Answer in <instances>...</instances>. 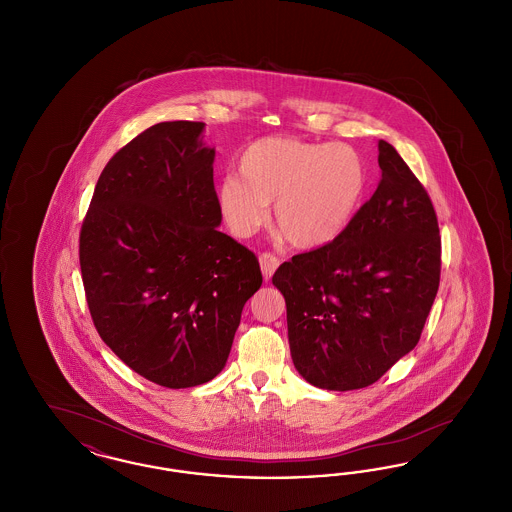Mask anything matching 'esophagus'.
Returning <instances> with one entry per match:
<instances>
[{"label":"esophagus","mask_w":512,"mask_h":512,"mask_svg":"<svg viewBox=\"0 0 512 512\" xmlns=\"http://www.w3.org/2000/svg\"><path fill=\"white\" fill-rule=\"evenodd\" d=\"M259 263H261V270H263L265 280H270L272 274H274V270L280 265V259H278L276 255H272V253H263V255L259 257Z\"/></svg>","instance_id":"esophagus-1"}]
</instances>
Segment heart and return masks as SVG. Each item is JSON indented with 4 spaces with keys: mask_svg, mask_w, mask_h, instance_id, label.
Instances as JSON below:
<instances>
[{
    "mask_svg": "<svg viewBox=\"0 0 512 512\" xmlns=\"http://www.w3.org/2000/svg\"><path fill=\"white\" fill-rule=\"evenodd\" d=\"M238 176H224L217 205L236 238H251L270 217L299 249L332 244L365 201V157L347 144H320L295 136L253 142L238 159Z\"/></svg>",
    "mask_w": 512,
    "mask_h": 512,
    "instance_id": "obj_1",
    "label": "heart"
}]
</instances>
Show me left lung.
Returning a JSON list of instances; mask_svg holds the SVG:
<instances>
[{
	"mask_svg": "<svg viewBox=\"0 0 512 512\" xmlns=\"http://www.w3.org/2000/svg\"><path fill=\"white\" fill-rule=\"evenodd\" d=\"M382 178L332 244L293 255L272 276L288 311L293 365L313 386L361 390L413 351L441 270L430 195L395 151L378 142Z\"/></svg>",
	"mask_w": 512,
	"mask_h": 512,
	"instance_id": "8db88e82",
	"label": "left lung"
}]
</instances>
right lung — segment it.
Here are the masks:
<instances>
[{
    "label": "right lung",
    "mask_w": 512,
    "mask_h": 512,
    "mask_svg": "<svg viewBox=\"0 0 512 512\" xmlns=\"http://www.w3.org/2000/svg\"><path fill=\"white\" fill-rule=\"evenodd\" d=\"M205 124L159 122L99 176L80 270L101 340L153 384L180 390L226 365L245 301L263 284L253 251L222 234Z\"/></svg>",
    "instance_id": "add662e5"
}]
</instances>
